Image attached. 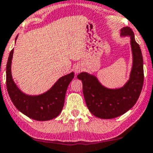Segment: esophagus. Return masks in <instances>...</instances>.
<instances>
[{
	"label": "esophagus",
	"mask_w": 153,
	"mask_h": 153,
	"mask_svg": "<svg viewBox=\"0 0 153 153\" xmlns=\"http://www.w3.org/2000/svg\"><path fill=\"white\" fill-rule=\"evenodd\" d=\"M74 70H75V73L80 72L82 71V67L80 65H76L75 68H74Z\"/></svg>",
	"instance_id": "esophagus-1"
}]
</instances>
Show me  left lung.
I'll return each instance as SVG.
<instances>
[{"label": "left lung", "mask_w": 153, "mask_h": 153, "mask_svg": "<svg viewBox=\"0 0 153 153\" xmlns=\"http://www.w3.org/2000/svg\"><path fill=\"white\" fill-rule=\"evenodd\" d=\"M121 35L131 37L133 65L128 82L119 89H108L96 78L86 72L77 76L82 82V91L91 113L100 119H113L123 115L136 103L144 82L143 58L134 32L129 27L121 30Z\"/></svg>", "instance_id": "8db88e82"}]
</instances>
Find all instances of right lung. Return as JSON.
Returning <instances> with one entry per match:
<instances>
[{"mask_svg":"<svg viewBox=\"0 0 153 153\" xmlns=\"http://www.w3.org/2000/svg\"><path fill=\"white\" fill-rule=\"evenodd\" d=\"M14 49L10 51L6 67V85L7 92L15 107L30 119L47 121L56 118L64 106L65 93L74 73L62 77L47 92L38 96L24 94L14 84L11 76L10 65Z\"/></svg>","mask_w":153,"mask_h":153,"instance_id":"obj_1","label":"right lung"}]
</instances>
